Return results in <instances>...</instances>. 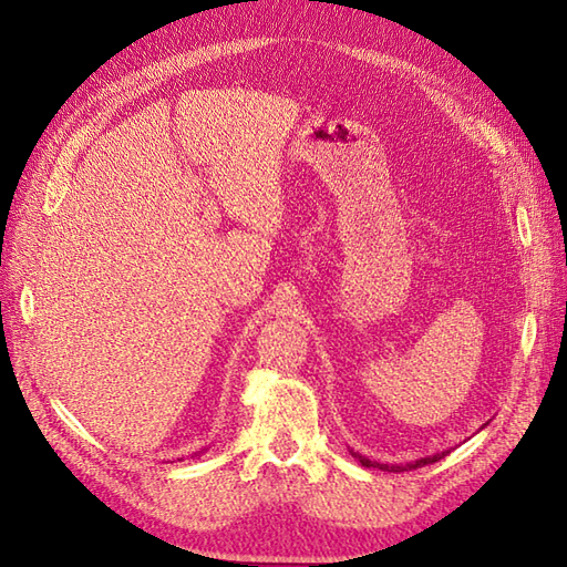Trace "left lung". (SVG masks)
Instances as JSON below:
<instances>
[{
    "label": "left lung",
    "mask_w": 567,
    "mask_h": 567,
    "mask_svg": "<svg viewBox=\"0 0 567 567\" xmlns=\"http://www.w3.org/2000/svg\"><path fill=\"white\" fill-rule=\"evenodd\" d=\"M350 454L362 463L364 468H379V471H388V473H402V471H411V468H421V466H427V463H435L440 458L447 456V452H437L433 456H423V458H416V461H409V463H381V461H371L367 456H362L359 452L350 450Z\"/></svg>",
    "instance_id": "obj_1"
}]
</instances>
